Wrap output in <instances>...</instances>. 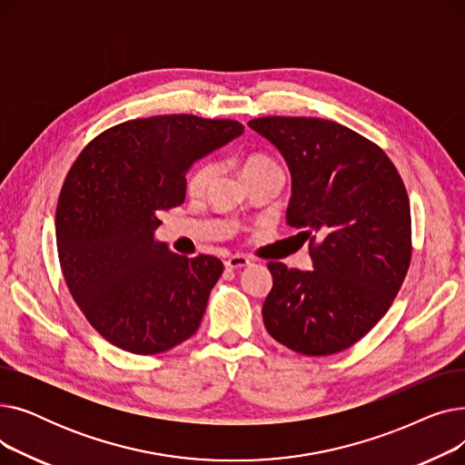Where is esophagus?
<instances>
[{"label": "esophagus", "mask_w": 465, "mask_h": 465, "mask_svg": "<svg viewBox=\"0 0 465 465\" xmlns=\"http://www.w3.org/2000/svg\"><path fill=\"white\" fill-rule=\"evenodd\" d=\"M224 263H226V270H230V272H237V270H242V267L251 265V260H249L247 256H241V254H237V256L228 258Z\"/></svg>", "instance_id": "34e87169"}]
</instances>
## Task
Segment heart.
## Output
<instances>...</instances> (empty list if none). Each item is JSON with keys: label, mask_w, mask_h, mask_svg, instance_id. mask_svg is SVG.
I'll use <instances>...</instances> for the list:
<instances>
[{"label": "heart", "mask_w": 465, "mask_h": 465, "mask_svg": "<svg viewBox=\"0 0 465 465\" xmlns=\"http://www.w3.org/2000/svg\"><path fill=\"white\" fill-rule=\"evenodd\" d=\"M270 167H277V163L267 156L252 154V156L245 158V162H242V175L256 173V171L270 169ZM213 177H214V163L202 162L200 165L193 167V171L188 177V190L190 192H203Z\"/></svg>", "instance_id": "obj_1"}]
</instances>
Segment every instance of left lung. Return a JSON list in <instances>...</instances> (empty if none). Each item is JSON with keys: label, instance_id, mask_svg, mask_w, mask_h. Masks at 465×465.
<instances>
[{"label": "left lung", "instance_id": "obj_1", "mask_svg": "<svg viewBox=\"0 0 465 465\" xmlns=\"http://www.w3.org/2000/svg\"><path fill=\"white\" fill-rule=\"evenodd\" d=\"M249 126L292 177L286 224L311 241L312 270L270 262L262 316L290 351L328 356L352 347L392 305L411 262V209L379 146L322 118L263 116Z\"/></svg>", "mask_w": 465, "mask_h": 465}]
</instances>
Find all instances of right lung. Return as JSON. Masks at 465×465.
<instances>
[{"mask_svg": "<svg viewBox=\"0 0 465 465\" xmlns=\"http://www.w3.org/2000/svg\"><path fill=\"white\" fill-rule=\"evenodd\" d=\"M242 134L235 120L163 114L97 135L73 163L56 207L64 279L88 322L114 347L158 354L200 328L224 272L154 237L160 213L186 198L190 167Z\"/></svg>", "mask_w": 465, "mask_h": 465, "instance_id": "1", "label": "right lung"}]
</instances>
